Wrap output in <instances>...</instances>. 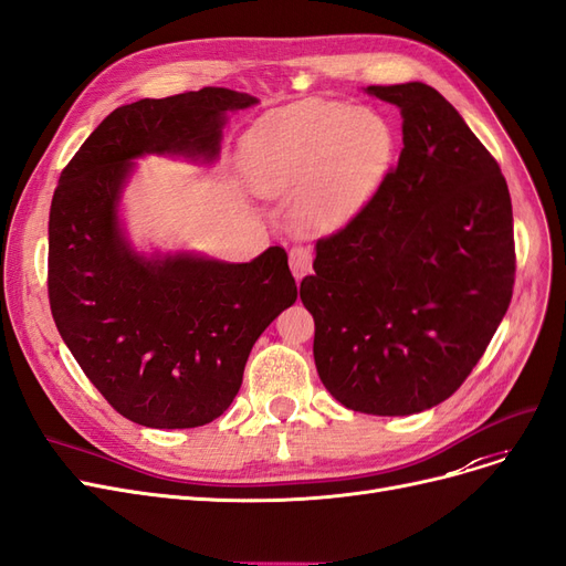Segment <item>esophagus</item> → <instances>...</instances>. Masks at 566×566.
I'll return each instance as SVG.
<instances>
[{"mask_svg":"<svg viewBox=\"0 0 566 566\" xmlns=\"http://www.w3.org/2000/svg\"><path fill=\"white\" fill-rule=\"evenodd\" d=\"M287 260L292 274H295L297 281H302V276H306L311 271V264H314V252H311L308 245H292Z\"/></svg>","mask_w":566,"mask_h":566,"instance_id":"34e87169","label":"esophagus"}]
</instances>
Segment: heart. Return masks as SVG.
<instances>
[{
	"label": "heart",
	"mask_w": 566,
	"mask_h": 566,
	"mask_svg": "<svg viewBox=\"0 0 566 566\" xmlns=\"http://www.w3.org/2000/svg\"><path fill=\"white\" fill-rule=\"evenodd\" d=\"M394 133L373 109L306 101L264 116L245 135L243 168L264 197H290L308 231L346 224L391 164Z\"/></svg>",
	"instance_id": "b5f03b06"
}]
</instances>
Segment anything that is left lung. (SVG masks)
Here are the masks:
<instances>
[{"label":"left lung","instance_id":"8db88e82","mask_svg":"<svg viewBox=\"0 0 566 566\" xmlns=\"http://www.w3.org/2000/svg\"><path fill=\"white\" fill-rule=\"evenodd\" d=\"M400 107L402 151L300 285L314 358L354 412L405 417L473 373L513 297V206L496 159L421 82L367 86Z\"/></svg>","mask_w":566,"mask_h":566}]
</instances>
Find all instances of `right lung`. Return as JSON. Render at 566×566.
I'll return each instance as SVG.
<instances>
[{
	"label": "right lung",
	"instance_id": "1",
	"mask_svg": "<svg viewBox=\"0 0 566 566\" xmlns=\"http://www.w3.org/2000/svg\"><path fill=\"white\" fill-rule=\"evenodd\" d=\"M248 93L206 86L116 107L63 168L49 216V302L57 333L122 417L197 428L237 398L252 344L297 285L271 245L245 264L197 255L143 258L116 218L143 154L212 161L227 112Z\"/></svg>",
	"mask_w": 566,
	"mask_h": 566
}]
</instances>
